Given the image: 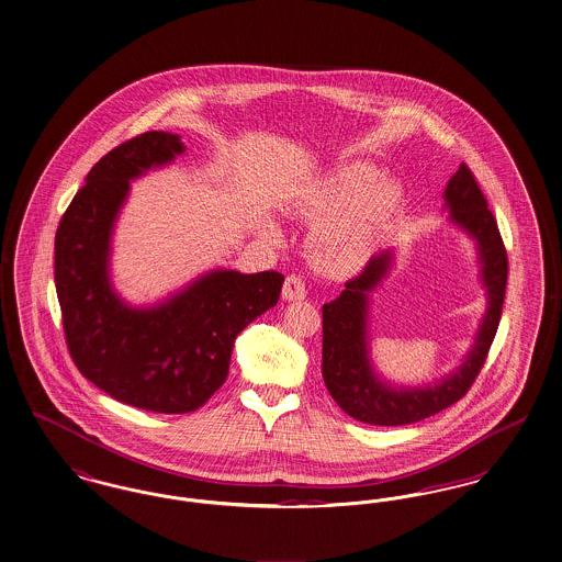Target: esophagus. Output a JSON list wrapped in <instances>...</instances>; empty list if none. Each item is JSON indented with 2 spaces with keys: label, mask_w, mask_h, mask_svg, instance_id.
I'll return each instance as SVG.
<instances>
[{
  "label": "esophagus",
  "mask_w": 562,
  "mask_h": 562,
  "mask_svg": "<svg viewBox=\"0 0 562 562\" xmlns=\"http://www.w3.org/2000/svg\"><path fill=\"white\" fill-rule=\"evenodd\" d=\"M283 297L285 300H304L306 297V283L302 281L300 274H290L283 283Z\"/></svg>",
  "instance_id": "1"
}]
</instances>
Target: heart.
<instances>
[{
  "label": "heart",
  "mask_w": 562,
  "mask_h": 562,
  "mask_svg": "<svg viewBox=\"0 0 562 562\" xmlns=\"http://www.w3.org/2000/svg\"><path fill=\"white\" fill-rule=\"evenodd\" d=\"M378 180L369 164H344L293 203V218L315 224L306 241L315 269L346 279L369 265L405 205L396 182Z\"/></svg>",
  "instance_id": "1"
}]
</instances>
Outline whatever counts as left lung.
Segmentation results:
<instances>
[{"label":"left lung","instance_id":"obj_1","mask_svg":"<svg viewBox=\"0 0 562 562\" xmlns=\"http://www.w3.org/2000/svg\"><path fill=\"white\" fill-rule=\"evenodd\" d=\"M451 220L464 226L479 241L483 281L487 285V317L479 338L458 373L435 389L392 391L371 371L367 361V295L391 267V251L369 260L366 269L346 281L344 292L323 304V380L344 414L373 426H403L439 414L468 394L488 357L497 334L506 297L508 254L499 235L497 220L488 210L472 170L462 164L445 189Z\"/></svg>","mask_w":562,"mask_h":562}]
</instances>
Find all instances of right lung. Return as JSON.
<instances>
[{
  "label": "right lung",
  "instance_id": "right-lung-1",
  "mask_svg": "<svg viewBox=\"0 0 562 562\" xmlns=\"http://www.w3.org/2000/svg\"><path fill=\"white\" fill-rule=\"evenodd\" d=\"M184 150L176 134L145 132L109 150L86 176L54 239V281L75 367L120 403L191 414L228 375L237 334L272 308L283 274L216 270L170 302L134 311L109 285L113 222L130 180Z\"/></svg>",
  "mask_w": 562,
  "mask_h": 562
}]
</instances>
